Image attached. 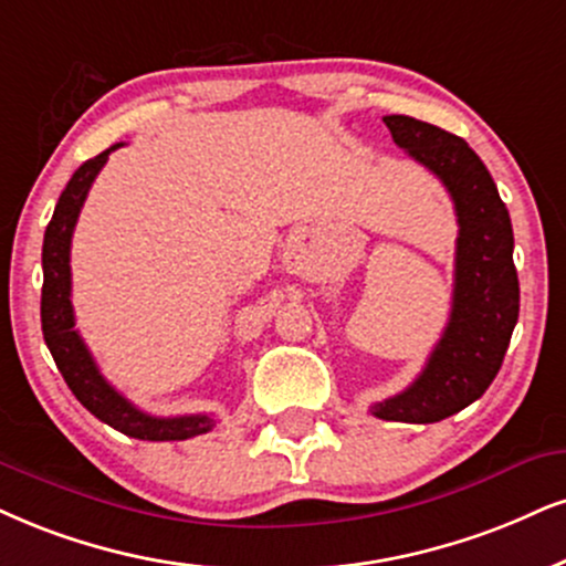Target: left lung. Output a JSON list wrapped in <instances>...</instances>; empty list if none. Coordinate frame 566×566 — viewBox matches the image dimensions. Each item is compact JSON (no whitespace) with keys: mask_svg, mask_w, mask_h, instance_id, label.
<instances>
[{"mask_svg":"<svg viewBox=\"0 0 566 566\" xmlns=\"http://www.w3.org/2000/svg\"><path fill=\"white\" fill-rule=\"evenodd\" d=\"M382 123L396 146L446 186L457 209L459 239L449 325L417 380L373 403V415L390 422H441L485 394L517 325L512 220L491 172L464 138L407 115H386Z\"/></svg>","mask_w":566,"mask_h":566,"instance_id":"left-lung-1","label":"left lung"}]
</instances>
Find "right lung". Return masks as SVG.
<instances>
[{"label":"right lung","mask_w":566,"mask_h":566,"mask_svg":"<svg viewBox=\"0 0 566 566\" xmlns=\"http://www.w3.org/2000/svg\"><path fill=\"white\" fill-rule=\"evenodd\" d=\"M86 159L73 178L67 180L65 191L60 193L52 220L44 233V249H41V268H44V289H41V331H44L46 348L52 352L54 365L65 378L67 388L75 399L86 407L96 420L107 422L109 428L138 438V441H186V438L201 436L214 428L209 415H184V417H155L134 407L120 390H115L104 380L94 357L83 344L81 333L75 331L73 304H70V241H73L75 222H78L81 207L94 178L107 163L109 151Z\"/></svg>","instance_id":"right-lung-1"}]
</instances>
